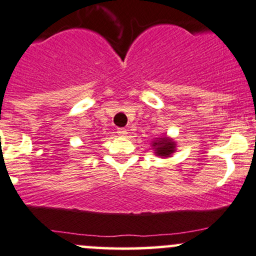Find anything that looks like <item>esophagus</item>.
<instances>
[{"mask_svg":"<svg viewBox=\"0 0 256 256\" xmlns=\"http://www.w3.org/2000/svg\"><path fill=\"white\" fill-rule=\"evenodd\" d=\"M118 134H119L120 136H126L128 135V130H126V128H118Z\"/></svg>","mask_w":256,"mask_h":256,"instance_id":"esophagus-1","label":"esophagus"}]
</instances>
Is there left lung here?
Listing matches in <instances>:
<instances>
[{"mask_svg":"<svg viewBox=\"0 0 256 256\" xmlns=\"http://www.w3.org/2000/svg\"><path fill=\"white\" fill-rule=\"evenodd\" d=\"M154 153L160 157H170L176 152V142L169 137H160L152 142Z\"/></svg>","mask_w":256,"mask_h":256,"instance_id":"1","label":"left lung"}]
</instances>
